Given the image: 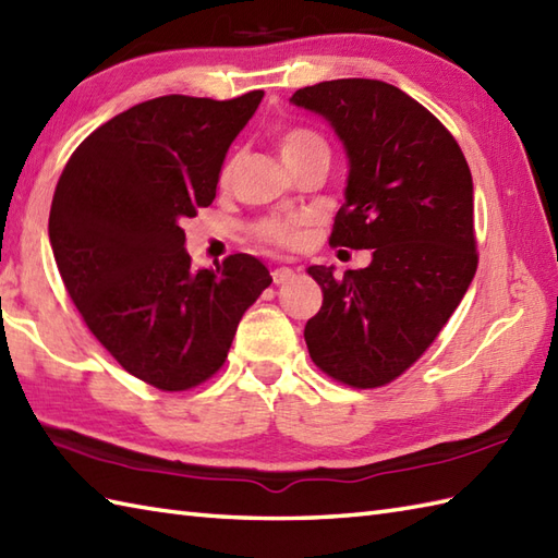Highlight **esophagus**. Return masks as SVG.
Masks as SVG:
<instances>
[{"label": "esophagus", "mask_w": 558, "mask_h": 558, "mask_svg": "<svg viewBox=\"0 0 558 558\" xmlns=\"http://www.w3.org/2000/svg\"><path fill=\"white\" fill-rule=\"evenodd\" d=\"M270 276H272V282H276V286H282V282H288V280L294 278V270L290 266H278V268H272Z\"/></svg>", "instance_id": "obj_1"}]
</instances>
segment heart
<instances>
[{
  "mask_svg": "<svg viewBox=\"0 0 558 558\" xmlns=\"http://www.w3.org/2000/svg\"><path fill=\"white\" fill-rule=\"evenodd\" d=\"M278 150L282 162L292 165L304 156H312V153H326L328 156V144L322 134L314 132L310 126H288L286 132H280L278 136ZM228 180L230 165H225L220 172V182L225 184ZM254 236L268 246L298 248L304 244L306 220L298 216H268L254 225Z\"/></svg>",
  "mask_w": 558,
  "mask_h": 558,
  "instance_id": "obj_1",
  "label": "heart"
}]
</instances>
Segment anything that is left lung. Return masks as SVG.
Listing matches in <instances>:
<instances>
[{"label":"left lung","mask_w":558,"mask_h":558,"mask_svg":"<svg viewBox=\"0 0 558 558\" xmlns=\"http://www.w3.org/2000/svg\"><path fill=\"white\" fill-rule=\"evenodd\" d=\"M350 162L330 246L372 248V264L310 266L324 304L304 326L318 369L352 388L398 378L436 340L477 270L472 174L456 138L408 93L374 78L300 88Z\"/></svg>","instance_id":"1"}]
</instances>
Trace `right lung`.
Listing matches in <instances>:
<instances>
[{"label":"right lung","mask_w":558,"mask_h":558,"mask_svg":"<svg viewBox=\"0 0 558 558\" xmlns=\"http://www.w3.org/2000/svg\"><path fill=\"white\" fill-rule=\"evenodd\" d=\"M260 98L134 105L83 141L57 182L50 244L69 298L102 348L160 390L216 374L272 282L248 254L192 270L182 230L216 198L225 153Z\"/></svg>","instance_id":"add662e5"}]
</instances>
